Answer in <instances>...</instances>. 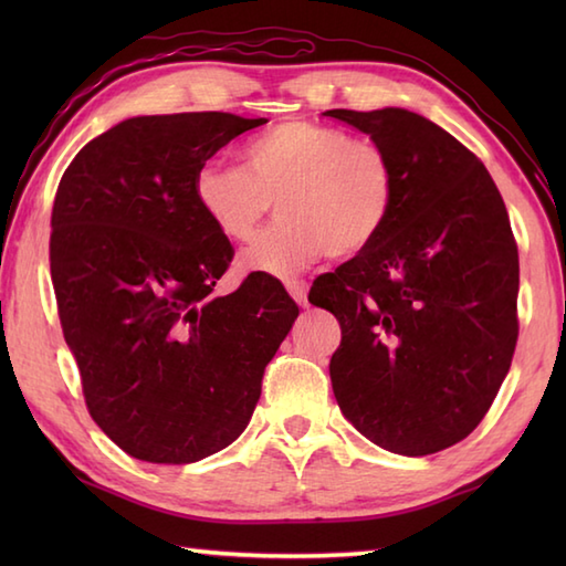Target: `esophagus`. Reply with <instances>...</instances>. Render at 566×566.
<instances>
[{
  "label": "esophagus",
  "mask_w": 566,
  "mask_h": 566,
  "mask_svg": "<svg viewBox=\"0 0 566 566\" xmlns=\"http://www.w3.org/2000/svg\"><path fill=\"white\" fill-rule=\"evenodd\" d=\"M286 292L292 294V298H294V302H296L298 306H306V292H308L306 282H298V280L286 282Z\"/></svg>",
  "instance_id": "34e87169"
}]
</instances>
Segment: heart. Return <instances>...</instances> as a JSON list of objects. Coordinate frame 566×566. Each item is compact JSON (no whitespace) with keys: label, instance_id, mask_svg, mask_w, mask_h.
<instances>
[{"label":"heart","instance_id":"heart-1","mask_svg":"<svg viewBox=\"0 0 566 566\" xmlns=\"http://www.w3.org/2000/svg\"><path fill=\"white\" fill-rule=\"evenodd\" d=\"M245 170L203 163L195 197L221 235L245 243L276 201L282 216L248 248L243 264L294 276L323 255L350 258L375 243L396 201V170L379 143L292 118L252 138Z\"/></svg>","mask_w":566,"mask_h":566}]
</instances>
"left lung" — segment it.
Instances as JSON below:
<instances>
[{
  "label": "left lung",
  "mask_w": 566,
  "mask_h": 566,
  "mask_svg": "<svg viewBox=\"0 0 566 566\" xmlns=\"http://www.w3.org/2000/svg\"><path fill=\"white\" fill-rule=\"evenodd\" d=\"M326 116L389 153L396 201L375 243L308 292L338 318L331 357L343 416L379 448H452L494 403L518 340V245L482 160L408 109Z\"/></svg>",
  "instance_id": "obj_1"
}]
</instances>
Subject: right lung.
<instances>
[{"mask_svg": "<svg viewBox=\"0 0 566 566\" xmlns=\"http://www.w3.org/2000/svg\"><path fill=\"white\" fill-rule=\"evenodd\" d=\"M268 124L223 112L134 116L84 146L57 185L51 276L84 401L153 464H191L250 423L298 316L272 274L213 294L233 260L195 197L199 167Z\"/></svg>", "mask_w": 566, "mask_h": 566, "instance_id": "right-lung-1", "label": "right lung"}]
</instances>
